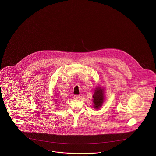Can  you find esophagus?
<instances>
[{"mask_svg": "<svg viewBox=\"0 0 156 156\" xmlns=\"http://www.w3.org/2000/svg\"><path fill=\"white\" fill-rule=\"evenodd\" d=\"M74 98L75 99H80V97L79 95H74Z\"/></svg>", "mask_w": 156, "mask_h": 156, "instance_id": "esophagus-1", "label": "esophagus"}]
</instances>
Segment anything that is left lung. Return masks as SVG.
Wrapping results in <instances>:
<instances>
[{
	"label": "left lung",
	"instance_id": "8db88e82",
	"mask_svg": "<svg viewBox=\"0 0 156 156\" xmlns=\"http://www.w3.org/2000/svg\"><path fill=\"white\" fill-rule=\"evenodd\" d=\"M94 98V106L96 109H99L102 105L104 101V90L101 87H97L95 90L94 94L93 95Z\"/></svg>",
	"mask_w": 156,
	"mask_h": 156
}]
</instances>
